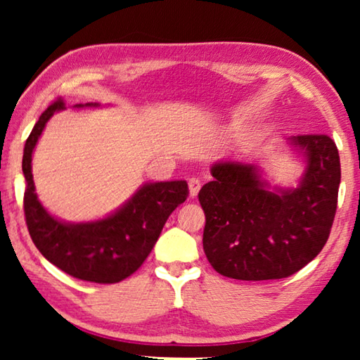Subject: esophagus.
<instances>
[{
	"label": "esophagus",
	"instance_id": "esophagus-1",
	"mask_svg": "<svg viewBox=\"0 0 360 360\" xmlns=\"http://www.w3.org/2000/svg\"><path fill=\"white\" fill-rule=\"evenodd\" d=\"M200 188H202V181H200L198 178H192L188 179V192H191V197H197Z\"/></svg>",
	"mask_w": 360,
	"mask_h": 360
}]
</instances>
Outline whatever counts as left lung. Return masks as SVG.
Here are the masks:
<instances>
[{
    "label": "left lung",
    "instance_id": "1",
    "mask_svg": "<svg viewBox=\"0 0 360 360\" xmlns=\"http://www.w3.org/2000/svg\"><path fill=\"white\" fill-rule=\"evenodd\" d=\"M307 169L289 191H266L257 168L221 162L198 193L205 211L203 249L217 273L241 281L294 275L328 240L337 212L340 155L327 135H298Z\"/></svg>",
    "mask_w": 360,
    "mask_h": 360
}]
</instances>
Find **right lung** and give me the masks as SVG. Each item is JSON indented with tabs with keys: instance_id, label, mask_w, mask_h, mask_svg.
<instances>
[{
	"instance_id": "1",
	"label": "right lung",
	"mask_w": 360,
	"mask_h": 360,
	"mask_svg": "<svg viewBox=\"0 0 360 360\" xmlns=\"http://www.w3.org/2000/svg\"><path fill=\"white\" fill-rule=\"evenodd\" d=\"M85 106H96V103H87ZM63 108V100L58 98L41 114L23 149L22 169L27 181L23 211L30 236L51 264L72 278L98 284L119 283L133 275L148 259L167 219L187 200V182L146 184L129 203L101 221L87 224L57 221L34 193L32 154L47 120Z\"/></svg>"
}]
</instances>
